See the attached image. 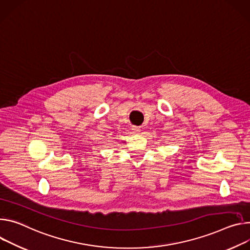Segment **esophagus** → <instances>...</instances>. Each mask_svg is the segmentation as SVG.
<instances>
[{
    "instance_id": "obj_1",
    "label": "esophagus",
    "mask_w": 250,
    "mask_h": 250,
    "mask_svg": "<svg viewBox=\"0 0 250 250\" xmlns=\"http://www.w3.org/2000/svg\"><path fill=\"white\" fill-rule=\"evenodd\" d=\"M132 131H133V133H135V134H139L140 131H141V128L138 127V126H132Z\"/></svg>"
}]
</instances>
